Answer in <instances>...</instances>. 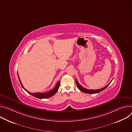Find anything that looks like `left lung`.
<instances>
[{"label": "left lung", "mask_w": 132, "mask_h": 132, "mask_svg": "<svg viewBox=\"0 0 132 132\" xmlns=\"http://www.w3.org/2000/svg\"><path fill=\"white\" fill-rule=\"evenodd\" d=\"M113 80V79H112ZM112 80L111 81V82L108 85H106V86H105L104 87H103V88H101V89H97V90H93V89H87L84 87H83L82 86H81L79 82L77 81V79H76V85H77V87L78 88V89L82 92H84V93H90V94H95V93H99L102 91H103V90H104L110 84V83L112 82Z\"/></svg>", "instance_id": "1"}]
</instances>
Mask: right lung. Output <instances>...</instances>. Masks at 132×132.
<instances>
[{
    "mask_svg": "<svg viewBox=\"0 0 132 132\" xmlns=\"http://www.w3.org/2000/svg\"><path fill=\"white\" fill-rule=\"evenodd\" d=\"M18 78H19V81H20V83L21 85V86L22 87V88L28 92L29 93V94H30L31 95H32V96L35 97V98H39V99H45V98H50V97H51L52 96H54L55 94L56 93V92L57 91L59 87H60V80L57 81V82L56 83V85L55 86V87L51 90L49 91H47L46 92H45V93H41V92H35V93H31V92H29L27 89H26L23 86L21 81H20V77H19V76L18 75Z\"/></svg>",
    "mask_w": 132,
    "mask_h": 132,
    "instance_id": "right-lung-1",
    "label": "right lung"
}]
</instances>
